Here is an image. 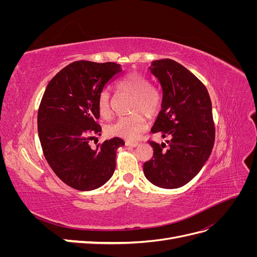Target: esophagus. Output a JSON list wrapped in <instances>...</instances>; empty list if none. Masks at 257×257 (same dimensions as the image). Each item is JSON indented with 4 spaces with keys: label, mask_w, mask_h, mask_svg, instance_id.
<instances>
[{
    "label": "esophagus",
    "mask_w": 257,
    "mask_h": 257,
    "mask_svg": "<svg viewBox=\"0 0 257 257\" xmlns=\"http://www.w3.org/2000/svg\"><path fill=\"white\" fill-rule=\"evenodd\" d=\"M125 145L128 146V147H133V148H136V147L139 146V144L137 142H126Z\"/></svg>",
    "instance_id": "34e87169"
}]
</instances>
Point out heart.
<instances>
[{"label": "heart", "mask_w": 257, "mask_h": 257, "mask_svg": "<svg viewBox=\"0 0 257 257\" xmlns=\"http://www.w3.org/2000/svg\"><path fill=\"white\" fill-rule=\"evenodd\" d=\"M120 89L126 91L134 96L132 111L141 110L147 115L157 114L162 106V93L159 89L151 85L150 79L142 73L133 72L127 74L119 82ZM98 114L102 119H108L111 115L110 93L104 90L98 97ZM146 127V121L141 112H134L131 115L121 116L107 126L108 134L125 138H136Z\"/></svg>", "instance_id": "b5f03b06"}]
</instances>
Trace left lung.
<instances>
[{
    "label": "left lung",
    "instance_id": "obj_1",
    "mask_svg": "<svg viewBox=\"0 0 257 257\" xmlns=\"http://www.w3.org/2000/svg\"><path fill=\"white\" fill-rule=\"evenodd\" d=\"M150 73L160 81L162 110L152 133L164 143H150L152 159L144 164V174L152 184L178 189L189 183L207 163L214 145L212 104L209 93L195 75L178 62L153 61Z\"/></svg>",
    "mask_w": 257,
    "mask_h": 257
}]
</instances>
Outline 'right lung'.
I'll return each instance as SVG.
<instances>
[{
  "mask_svg": "<svg viewBox=\"0 0 257 257\" xmlns=\"http://www.w3.org/2000/svg\"><path fill=\"white\" fill-rule=\"evenodd\" d=\"M122 73L120 64L73 62L49 81L37 113L38 137L49 166L62 181L79 191L100 188L112 177L115 153L124 145L111 138L92 149L100 135V93Z\"/></svg>",
  "mask_w": 257,
  "mask_h": 257,
  "instance_id": "1",
  "label": "right lung"
}]
</instances>
